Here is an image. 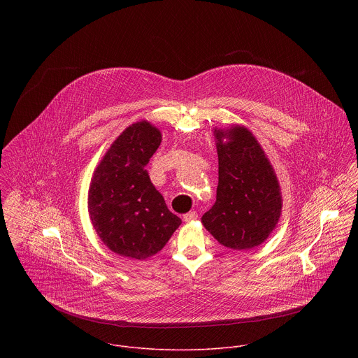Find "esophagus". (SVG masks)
<instances>
[{
  "label": "esophagus",
  "instance_id": "34e87169",
  "mask_svg": "<svg viewBox=\"0 0 358 358\" xmlns=\"http://www.w3.org/2000/svg\"><path fill=\"white\" fill-rule=\"evenodd\" d=\"M197 217H199V213H197L196 210H192V212L183 215V220H185V222H193V220H196Z\"/></svg>",
  "mask_w": 358,
  "mask_h": 358
}]
</instances>
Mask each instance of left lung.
<instances>
[{
  "mask_svg": "<svg viewBox=\"0 0 358 358\" xmlns=\"http://www.w3.org/2000/svg\"><path fill=\"white\" fill-rule=\"evenodd\" d=\"M219 159L216 201L201 222L231 250L260 245L278 223L282 199L275 172L250 129L215 128Z\"/></svg>",
  "mask_w": 358,
  "mask_h": 358,
  "instance_id": "1",
  "label": "left lung"
}]
</instances>
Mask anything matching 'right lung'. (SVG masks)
<instances>
[{
  "mask_svg": "<svg viewBox=\"0 0 358 358\" xmlns=\"http://www.w3.org/2000/svg\"><path fill=\"white\" fill-rule=\"evenodd\" d=\"M161 139L150 122H135L113 142L94 172L88 212L103 244L114 254L145 260L159 252L182 223L145 169Z\"/></svg>",
  "mask_w": 358,
  "mask_h": 358,
  "instance_id": "right-lung-1",
  "label": "right lung"
}]
</instances>
